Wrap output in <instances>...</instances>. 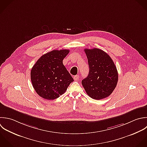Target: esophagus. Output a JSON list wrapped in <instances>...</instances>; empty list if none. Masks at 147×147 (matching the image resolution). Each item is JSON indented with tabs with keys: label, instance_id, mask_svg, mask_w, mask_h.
<instances>
[{
	"label": "esophagus",
	"instance_id": "esophagus-1",
	"mask_svg": "<svg viewBox=\"0 0 147 147\" xmlns=\"http://www.w3.org/2000/svg\"><path fill=\"white\" fill-rule=\"evenodd\" d=\"M79 78H80V76L78 75H76V76H74V80H76V81L78 80L79 79Z\"/></svg>",
	"mask_w": 147,
	"mask_h": 147
}]
</instances>
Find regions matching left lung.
<instances>
[{"label": "left lung", "instance_id": "1", "mask_svg": "<svg viewBox=\"0 0 147 147\" xmlns=\"http://www.w3.org/2000/svg\"><path fill=\"white\" fill-rule=\"evenodd\" d=\"M86 55L89 73L82 80V85L88 95L94 100L109 96L118 82L117 68L111 57L103 50L94 48L84 50Z\"/></svg>", "mask_w": 147, "mask_h": 147}]
</instances>
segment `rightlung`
I'll return each mask as SVG.
<instances>
[{
  "label": "right lung",
  "instance_id": "1",
  "mask_svg": "<svg viewBox=\"0 0 147 147\" xmlns=\"http://www.w3.org/2000/svg\"><path fill=\"white\" fill-rule=\"evenodd\" d=\"M69 50H54L42 56L31 70V80L36 93L41 97L53 100L63 94L74 81L63 64Z\"/></svg>",
  "mask_w": 147,
  "mask_h": 147
}]
</instances>
